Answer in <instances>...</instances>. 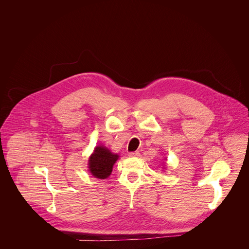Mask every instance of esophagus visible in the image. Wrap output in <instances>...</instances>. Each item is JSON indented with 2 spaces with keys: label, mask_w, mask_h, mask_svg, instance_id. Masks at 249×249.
Segmentation results:
<instances>
[{
  "label": "esophagus",
  "mask_w": 249,
  "mask_h": 249,
  "mask_svg": "<svg viewBox=\"0 0 249 249\" xmlns=\"http://www.w3.org/2000/svg\"><path fill=\"white\" fill-rule=\"evenodd\" d=\"M140 156V153L138 152V151H135V152H130L129 153V157H133V158H135V157H139Z\"/></svg>",
  "instance_id": "34e87169"
}]
</instances>
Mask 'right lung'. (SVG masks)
<instances>
[{
    "mask_svg": "<svg viewBox=\"0 0 249 249\" xmlns=\"http://www.w3.org/2000/svg\"><path fill=\"white\" fill-rule=\"evenodd\" d=\"M119 157V155L112 153L105 145H97L94 152L89 159V171L94 178L106 179L111 175L113 166Z\"/></svg>",
    "mask_w": 249,
    "mask_h": 249,
    "instance_id": "right-lung-1",
    "label": "right lung"
}]
</instances>
